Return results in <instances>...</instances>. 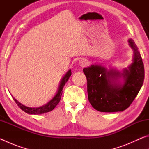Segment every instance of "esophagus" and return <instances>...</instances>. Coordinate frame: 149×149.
<instances>
[{"label": "esophagus", "instance_id": "obj_1", "mask_svg": "<svg viewBox=\"0 0 149 149\" xmlns=\"http://www.w3.org/2000/svg\"><path fill=\"white\" fill-rule=\"evenodd\" d=\"M79 64L81 66L84 67L87 64V61L84 58H81V60H79Z\"/></svg>", "mask_w": 149, "mask_h": 149}]
</instances>
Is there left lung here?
<instances>
[{"label":"left lung","mask_w":149,"mask_h":149,"mask_svg":"<svg viewBox=\"0 0 149 149\" xmlns=\"http://www.w3.org/2000/svg\"><path fill=\"white\" fill-rule=\"evenodd\" d=\"M128 42L133 52L132 63L122 72L96 64L83 70L87 79L88 99L99 112L125 110L142 87L145 77L142 58L134 41L130 39Z\"/></svg>","instance_id":"8db88e82"}]
</instances>
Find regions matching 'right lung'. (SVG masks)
I'll return each instance as SVG.
<instances>
[{
	"instance_id": "1",
	"label": "right lung",
	"mask_w": 149,
	"mask_h": 149,
	"mask_svg": "<svg viewBox=\"0 0 149 149\" xmlns=\"http://www.w3.org/2000/svg\"><path fill=\"white\" fill-rule=\"evenodd\" d=\"M72 75V72L71 70H69L68 71L66 72L63 77L62 78V79L60 80V84L58 85V88L57 92L56 93V95L54 96V97L52 99L49 100L47 104H45L44 105L41 106V107H26L24 104H22V103H20L19 102L17 101V100L14 98L13 97V99L14 100V101L16 102L17 106L21 108V109L24 111L25 112L29 114H34V115H37V114H44V113H47L49 112L50 111H51L54 109V108L56 107V106L58 104L60 99H61V96L62 94V89L64 88V86L65 84H66V82L68 81L70 77Z\"/></svg>"
}]
</instances>
